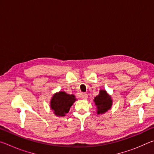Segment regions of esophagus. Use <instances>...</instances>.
<instances>
[{
  "mask_svg": "<svg viewBox=\"0 0 154 154\" xmlns=\"http://www.w3.org/2000/svg\"><path fill=\"white\" fill-rule=\"evenodd\" d=\"M88 96L86 93H83V94H82V95H81V98H82V99H83V100H86V99L88 98Z\"/></svg>",
  "mask_w": 154,
  "mask_h": 154,
  "instance_id": "34e87169",
  "label": "esophagus"
}]
</instances>
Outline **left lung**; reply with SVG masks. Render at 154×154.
I'll list each match as a JSON object with an SVG mask.
<instances>
[{
  "label": "left lung",
  "instance_id": "left-lung-1",
  "mask_svg": "<svg viewBox=\"0 0 154 154\" xmlns=\"http://www.w3.org/2000/svg\"><path fill=\"white\" fill-rule=\"evenodd\" d=\"M94 101L98 109V114L105 113L111 107V98L105 90H100L99 94L96 96Z\"/></svg>",
  "mask_w": 154,
  "mask_h": 154
}]
</instances>
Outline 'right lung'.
Returning a JSON list of instances; mask_svg holds the SVG:
<instances>
[{"label": "right lung", "instance_id": "obj_1", "mask_svg": "<svg viewBox=\"0 0 154 154\" xmlns=\"http://www.w3.org/2000/svg\"><path fill=\"white\" fill-rule=\"evenodd\" d=\"M74 95L68 94L64 92H60L53 96L51 100V109L57 116H64L75 101Z\"/></svg>", "mask_w": 154, "mask_h": 154}]
</instances>
